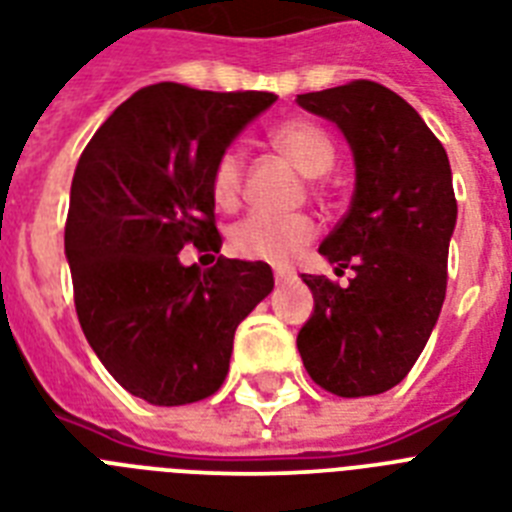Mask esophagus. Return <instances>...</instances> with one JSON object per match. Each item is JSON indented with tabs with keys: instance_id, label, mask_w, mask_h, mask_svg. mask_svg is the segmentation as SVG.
I'll use <instances>...</instances> for the list:
<instances>
[{
	"instance_id": "34e87169",
	"label": "esophagus",
	"mask_w": 512,
	"mask_h": 512,
	"mask_svg": "<svg viewBox=\"0 0 512 512\" xmlns=\"http://www.w3.org/2000/svg\"><path fill=\"white\" fill-rule=\"evenodd\" d=\"M289 281H294V270H286V268H278L276 270V284H289Z\"/></svg>"
}]
</instances>
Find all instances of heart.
<instances>
[{"instance_id":"obj_1","label":"heart","mask_w":512,"mask_h":512,"mask_svg":"<svg viewBox=\"0 0 512 512\" xmlns=\"http://www.w3.org/2000/svg\"><path fill=\"white\" fill-rule=\"evenodd\" d=\"M270 144L307 178L326 176L336 160L334 139L321 123L310 118L281 120L270 128ZM244 181V160L239 149L226 147L210 168V194L223 210L239 205ZM318 234L310 215L252 213L231 228L228 244L234 255L270 265H286Z\"/></svg>"}]
</instances>
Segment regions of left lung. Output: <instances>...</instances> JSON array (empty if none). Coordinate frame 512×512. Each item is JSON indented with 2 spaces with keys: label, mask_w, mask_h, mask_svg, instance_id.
Returning a JSON list of instances; mask_svg holds the SVG:
<instances>
[{
  "label": "left lung",
  "mask_w": 512,
  "mask_h": 512,
  "mask_svg": "<svg viewBox=\"0 0 512 512\" xmlns=\"http://www.w3.org/2000/svg\"><path fill=\"white\" fill-rule=\"evenodd\" d=\"M297 105L342 128L355 157L350 210L318 249L355 276L350 286L302 276L315 307L297 350L326 392L371 397L410 373L442 313L458 220L450 160L421 115L376 81L299 94Z\"/></svg>",
  "instance_id": "left-lung-1"
}]
</instances>
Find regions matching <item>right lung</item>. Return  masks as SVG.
I'll use <instances>...</instances> for the list:
<instances>
[{"label": "right lung", "mask_w": 512, "mask_h": 512, "mask_svg": "<svg viewBox=\"0 0 512 512\" xmlns=\"http://www.w3.org/2000/svg\"><path fill=\"white\" fill-rule=\"evenodd\" d=\"M270 91L155 83L128 97L83 149L65 255L83 334L110 376L152 405L199 402L226 381L236 326L273 292L268 263L181 265L220 249L210 168Z\"/></svg>", "instance_id": "obj_1"}]
</instances>
